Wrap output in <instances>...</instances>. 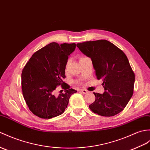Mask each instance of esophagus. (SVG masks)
<instances>
[{"label":"esophagus","mask_w":150,"mask_h":150,"mask_svg":"<svg viewBox=\"0 0 150 150\" xmlns=\"http://www.w3.org/2000/svg\"><path fill=\"white\" fill-rule=\"evenodd\" d=\"M80 91L82 92L83 94H87L88 93V91L86 89H81V90H80Z\"/></svg>","instance_id":"esophagus-1"}]
</instances>
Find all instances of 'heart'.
<instances>
[{"instance_id": "heart-1", "label": "heart", "mask_w": 150, "mask_h": 150, "mask_svg": "<svg viewBox=\"0 0 150 150\" xmlns=\"http://www.w3.org/2000/svg\"><path fill=\"white\" fill-rule=\"evenodd\" d=\"M82 58H83V57H81V59H82Z\"/></svg>"}]
</instances>
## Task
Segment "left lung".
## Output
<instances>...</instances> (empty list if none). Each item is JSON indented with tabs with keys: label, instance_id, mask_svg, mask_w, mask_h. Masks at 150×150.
<instances>
[{
	"label": "left lung",
	"instance_id": "obj_1",
	"mask_svg": "<svg viewBox=\"0 0 150 150\" xmlns=\"http://www.w3.org/2000/svg\"><path fill=\"white\" fill-rule=\"evenodd\" d=\"M82 53L91 59L97 79L103 81L105 91L94 93L95 101L89 107L102 116L121 112L134 93L135 75L124 52L105 40L76 44Z\"/></svg>",
	"mask_w": 150,
	"mask_h": 150
}]
</instances>
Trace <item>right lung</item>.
Here are the masks:
<instances>
[{
  "label": "right lung",
  "mask_w": 150,
  "mask_h": 150,
  "mask_svg": "<svg viewBox=\"0 0 150 150\" xmlns=\"http://www.w3.org/2000/svg\"><path fill=\"white\" fill-rule=\"evenodd\" d=\"M75 43H51L36 52L22 74L24 100L34 115L50 119L64 112L73 94L77 91L62 81L68 56L75 49ZM62 85L64 93L55 97L57 86Z\"/></svg>",
  "instance_id": "obj_1"
}]
</instances>
